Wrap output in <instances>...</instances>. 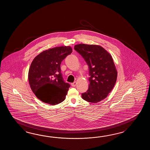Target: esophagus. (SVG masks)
Masks as SVG:
<instances>
[{
    "label": "esophagus",
    "mask_w": 150,
    "mask_h": 150,
    "mask_svg": "<svg viewBox=\"0 0 150 150\" xmlns=\"http://www.w3.org/2000/svg\"><path fill=\"white\" fill-rule=\"evenodd\" d=\"M76 85V81H75V82H74V83H71V86H73V87H75V86Z\"/></svg>",
    "instance_id": "34e87169"
}]
</instances>
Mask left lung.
<instances>
[{"label":"left lung","instance_id":"left-lung-1","mask_svg":"<svg viewBox=\"0 0 150 150\" xmlns=\"http://www.w3.org/2000/svg\"><path fill=\"white\" fill-rule=\"evenodd\" d=\"M74 49L81 54L89 68L88 89L81 96L87 102L97 103L108 96L115 86L117 71L111 54L99 45L79 44Z\"/></svg>","mask_w":150,"mask_h":150}]
</instances>
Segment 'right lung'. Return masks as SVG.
Instances as JSON below:
<instances>
[{
  "instance_id": "add662e5",
  "label": "right lung",
  "mask_w": 150,
  "mask_h": 150,
  "mask_svg": "<svg viewBox=\"0 0 150 150\" xmlns=\"http://www.w3.org/2000/svg\"><path fill=\"white\" fill-rule=\"evenodd\" d=\"M72 52L70 46H61L42 51L29 67L28 81L33 92L42 102L56 105L65 99L70 84L61 72V62Z\"/></svg>"
}]
</instances>
